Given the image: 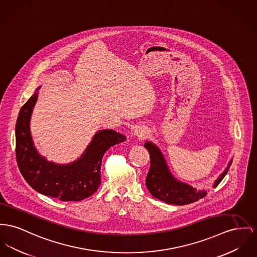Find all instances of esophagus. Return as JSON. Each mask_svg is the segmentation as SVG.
<instances>
[{
    "label": "esophagus",
    "instance_id": "34e87169",
    "mask_svg": "<svg viewBox=\"0 0 257 257\" xmlns=\"http://www.w3.org/2000/svg\"><path fill=\"white\" fill-rule=\"evenodd\" d=\"M135 135H136L138 138H142V139H143V138H145L146 136L148 135V132H147V130L144 128V127H138L137 130H136Z\"/></svg>",
    "mask_w": 257,
    "mask_h": 257
}]
</instances>
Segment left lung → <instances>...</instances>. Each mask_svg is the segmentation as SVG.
Segmentation results:
<instances>
[{"label":"left lung","instance_id":"left-lung-1","mask_svg":"<svg viewBox=\"0 0 257 257\" xmlns=\"http://www.w3.org/2000/svg\"><path fill=\"white\" fill-rule=\"evenodd\" d=\"M150 154V169L146 177V186L155 199L171 205H188L197 202L206 195L205 191H196L185 183H181L172 177L159 148L151 142L144 144ZM232 164L230 161L226 170L217 178L213 187H216L227 174Z\"/></svg>","mask_w":257,"mask_h":257}]
</instances>
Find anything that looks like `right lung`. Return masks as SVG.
Segmentation results:
<instances>
[{"label": "right lung", "instance_id": "obj_1", "mask_svg": "<svg viewBox=\"0 0 257 257\" xmlns=\"http://www.w3.org/2000/svg\"><path fill=\"white\" fill-rule=\"evenodd\" d=\"M38 87L18 114L16 126V155L18 169L27 183L39 193L63 202H78L91 196L101 183L100 168L105 152L125 137L111 130L93 137L81 159L67 166H58L42 158L35 149L29 121L37 100Z\"/></svg>", "mask_w": 257, "mask_h": 257}]
</instances>
